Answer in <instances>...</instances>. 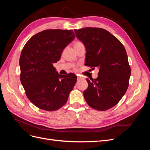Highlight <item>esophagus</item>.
I'll use <instances>...</instances> for the list:
<instances>
[{
	"label": "esophagus",
	"mask_w": 150,
	"mask_h": 150,
	"mask_svg": "<svg viewBox=\"0 0 150 150\" xmlns=\"http://www.w3.org/2000/svg\"><path fill=\"white\" fill-rule=\"evenodd\" d=\"M77 77H78V81L82 79V78H81V77L79 75H78V74H77Z\"/></svg>",
	"instance_id": "1"
}]
</instances>
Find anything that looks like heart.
Wrapping results in <instances>:
<instances>
[{
    "label": "heart",
    "instance_id": "b5f03b06",
    "mask_svg": "<svg viewBox=\"0 0 150 150\" xmlns=\"http://www.w3.org/2000/svg\"><path fill=\"white\" fill-rule=\"evenodd\" d=\"M83 44V43L79 42V41H76V42H75L74 43V47L78 46V45H80V44Z\"/></svg>",
    "mask_w": 150,
    "mask_h": 150
}]
</instances>
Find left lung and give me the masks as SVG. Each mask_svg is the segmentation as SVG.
Returning <instances> with one entry per match:
<instances>
[{"mask_svg": "<svg viewBox=\"0 0 150 150\" xmlns=\"http://www.w3.org/2000/svg\"><path fill=\"white\" fill-rule=\"evenodd\" d=\"M74 32L86 47L85 65L99 69L96 79H86L85 100L94 110H108L118 103L129 86L131 68L125 48L104 29L85 28Z\"/></svg>", "mask_w": 150, "mask_h": 150, "instance_id": "1", "label": "left lung"}]
</instances>
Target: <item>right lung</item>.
Returning a JSON list of instances; mask_svg holds the SVG:
<instances>
[{
  "label": "right lung",
  "mask_w": 150,
  "mask_h": 150,
  "mask_svg": "<svg viewBox=\"0 0 150 150\" xmlns=\"http://www.w3.org/2000/svg\"><path fill=\"white\" fill-rule=\"evenodd\" d=\"M74 38L72 30L47 29L30 38L22 50L21 82L30 102L42 110L64 106L76 83L74 74L60 75L53 66Z\"/></svg>",
  "instance_id": "right-lung-1"
}]
</instances>
